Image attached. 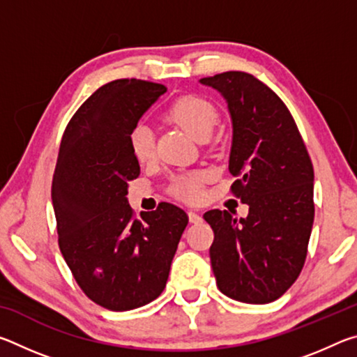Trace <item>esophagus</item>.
<instances>
[{
  "label": "esophagus",
  "instance_id": "obj_1",
  "mask_svg": "<svg viewBox=\"0 0 357 357\" xmlns=\"http://www.w3.org/2000/svg\"><path fill=\"white\" fill-rule=\"evenodd\" d=\"M189 220L190 223H202L203 217L200 214H197L195 211H189Z\"/></svg>",
  "mask_w": 357,
  "mask_h": 357
}]
</instances>
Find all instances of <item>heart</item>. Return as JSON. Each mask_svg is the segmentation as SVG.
I'll use <instances>...</instances> for the list:
<instances>
[{
    "instance_id": "1",
    "label": "heart",
    "mask_w": 357,
    "mask_h": 357,
    "mask_svg": "<svg viewBox=\"0 0 357 357\" xmlns=\"http://www.w3.org/2000/svg\"><path fill=\"white\" fill-rule=\"evenodd\" d=\"M165 118L178 124L192 138L202 140L211 135L217 123V110L208 99L200 96H183L168 107ZM129 148L137 162L144 164L154 155V134L146 124H137L129 134ZM203 173H192L174 181L173 190L185 202H197L202 197Z\"/></svg>"
}]
</instances>
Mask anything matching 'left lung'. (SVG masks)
Returning a JSON list of instances; mask_svg holds the SVG:
<instances>
[{"mask_svg":"<svg viewBox=\"0 0 357 357\" xmlns=\"http://www.w3.org/2000/svg\"><path fill=\"white\" fill-rule=\"evenodd\" d=\"M227 102L231 118V190L249 215L213 209L209 249L217 287L245 304L279 299L305 261L313 215V167L291 113L273 89L247 72L200 80Z\"/></svg>","mask_w":357,"mask_h":357,"instance_id":"1","label":"left lung"}]
</instances>
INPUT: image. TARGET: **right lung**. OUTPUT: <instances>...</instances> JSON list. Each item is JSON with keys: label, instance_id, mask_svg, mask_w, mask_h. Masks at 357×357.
<instances>
[{"label": "right lung", "instance_id": "add662e5", "mask_svg": "<svg viewBox=\"0 0 357 357\" xmlns=\"http://www.w3.org/2000/svg\"><path fill=\"white\" fill-rule=\"evenodd\" d=\"M165 93L137 78L104 84L75 112L59 146L52 183L59 249L84 294L108 310L137 309L164 291L189 223L172 203L137 220L128 200L140 174L129 134Z\"/></svg>", "mask_w": 357, "mask_h": 357}]
</instances>
